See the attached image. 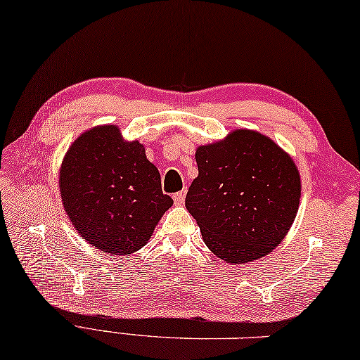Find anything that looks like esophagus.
I'll list each match as a JSON object with an SVG mask.
<instances>
[{"label":"esophagus","mask_w":360,"mask_h":360,"mask_svg":"<svg viewBox=\"0 0 360 360\" xmlns=\"http://www.w3.org/2000/svg\"><path fill=\"white\" fill-rule=\"evenodd\" d=\"M185 198H186V189H181V191L175 193V194H174V202H175V205H181V203L185 202Z\"/></svg>","instance_id":"esophagus-1"}]
</instances>
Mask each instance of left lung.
Returning <instances> with one entry per match:
<instances>
[{"mask_svg": "<svg viewBox=\"0 0 360 360\" xmlns=\"http://www.w3.org/2000/svg\"><path fill=\"white\" fill-rule=\"evenodd\" d=\"M199 175L185 205L212 252L243 264L273 252L285 238L301 199L293 158L264 134L238 128L195 148Z\"/></svg>", "mask_w": 360, "mask_h": 360, "instance_id": "1", "label": "left lung"}]
</instances>
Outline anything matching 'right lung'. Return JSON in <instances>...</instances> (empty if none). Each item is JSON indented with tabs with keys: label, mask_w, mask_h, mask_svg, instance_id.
<instances>
[{
	"label": "right lung",
	"mask_w": 360,
	"mask_h": 360,
	"mask_svg": "<svg viewBox=\"0 0 360 360\" xmlns=\"http://www.w3.org/2000/svg\"><path fill=\"white\" fill-rule=\"evenodd\" d=\"M59 193L83 240L111 255L146 246L174 203L146 147L125 141L117 125L92 127L73 141L59 167Z\"/></svg>",
	"instance_id": "obj_1"
}]
</instances>
